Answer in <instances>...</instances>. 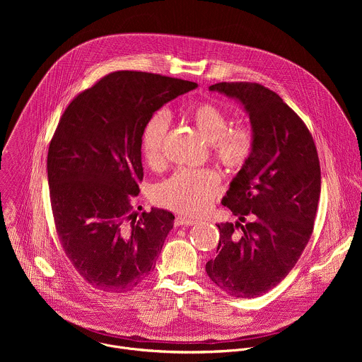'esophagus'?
<instances>
[{
  "label": "esophagus",
  "instance_id": "1",
  "mask_svg": "<svg viewBox=\"0 0 362 362\" xmlns=\"http://www.w3.org/2000/svg\"><path fill=\"white\" fill-rule=\"evenodd\" d=\"M197 224V220L194 218H188V217H177L175 218V226H194Z\"/></svg>",
  "mask_w": 362,
  "mask_h": 362
}]
</instances>
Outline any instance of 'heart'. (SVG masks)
<instances>
[{
	"instance_id": "obj_1",
	"label": "heart",
	"mask_w": 362,
	"mask_h": 362,
	"mask_svg": "<svg viewBox=\"0 0 362 362\" xmlns=\"http://www.w3.org/2000/svg\"><path fill=\"white\" fill-rule=\"evenodd\" d=\"M189 118L210 145L216 160L231 171L241 170L252 153L254 141L245 129H230L228 115L216 104L194 105ZM170 125L165 110H157L144 125L141 135L142 155L148 165L163 163V144ZM220 192V178L211 170H180L158 184L156 201L161 206L185 216L204 213Z\"/></svg>"
}]
</instances>
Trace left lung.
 Wrapping results in <instances>:
<instances>
[{"label":"left lung","mask_w":362,"mask_h":362,"mask_svg":"<svg viewBox=\"0 0 362 362\" xmlns=\"http://www.w3.org/2000/svg\"><path fill=\"white\" fill-rule=\"evenodd\" d=\"M209 90L244 108L254 146L221 201L238 220L216 224L217 257L206 272L224 293L254 298L290 273L310 241L320 197L319 158L308 128L277 93L250 82H221Z\"/></svg>","instance_id":"8db88e82"}]
</instances>
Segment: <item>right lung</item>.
I'll return each instance as SVG.
<instances>
[{"label":"right lung","mask_w":362,"mask_h":362,"mask_svg":"<svg viewBox=\"0 0 362 362\" xmlns=\"http://www.w3.org/2000/svg\"><path fill=\"white\" fill-rule=\"evenodd\" d=\"M198 83L118 71L76 96L52 136L47 174L52 214L66 257L93 287L124 293L156 266L174 214L132 211L144 178L148 118Z\"/></svg>","instance_id":"1"}]
</instances>
